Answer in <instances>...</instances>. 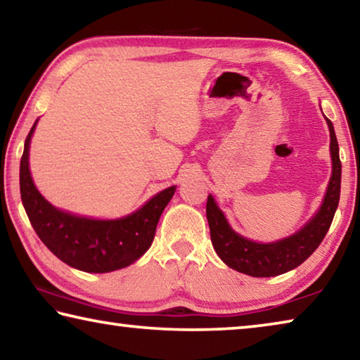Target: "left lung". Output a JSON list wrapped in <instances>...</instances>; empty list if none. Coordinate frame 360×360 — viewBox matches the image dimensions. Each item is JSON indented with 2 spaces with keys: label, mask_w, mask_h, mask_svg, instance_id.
Listing matches in <instances>:
<instances>
[{
  "label": "left lung",
  "mask_w": 360,
  "mask_h": 360,
  "mask_svg": "<svg viewBox=\"0 0 360 360\" xmlns=\"http://www.w3.org/2000/svg\"><path fill=\"white\" fill-rule=\"evenodd\" d=\"M326 120L328 130H330L332 178L328 182L324 202H322L318 214L295 235L276 243H268V245L249 241L230 229L222 211L216 206L214 198L211 195L208 197L206 217H208L210 224L212 246H214L219 257L230 268L255 278L283 275V273L294 270L303 264L324 240L340 202L341 184V162L337 136H335L332 122L327 117Z\"/></svg>",
  "instance_id": "left-lung-1"
}]
</instances>
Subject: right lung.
Wrapping results in <instances>:
<instances>
[{"mask_svg": "<svg viewBox=\"0 0 360 360\" xmlns=\"http://www.w3.org/2000/svg\"><path fill=\"white\" fill-rule=\"evenodd\" d=\"M34 127L36 122L25 139L20 160V195L36 235L49 251L81 271L108 273L138 260L154 241L158 219L176 187L165 188L141 210L115 221H95L60 211L38 192L30 174L28 149Z\"/></svg>", "mask_w": 360, "mask_h": 360, "instance_id": "right-lung-1", "label": "right lung"}]
</instances>
